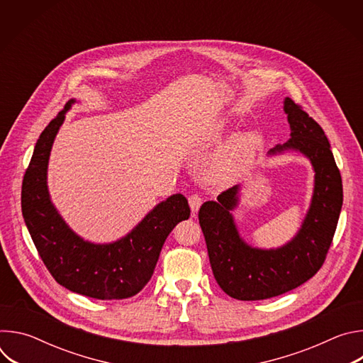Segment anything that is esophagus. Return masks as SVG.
<instances>
[{
  "instance_id": "34e87169",
  "label": "esophagus",
  "mask_w": 363,
  "mask_h": 363,
  "mask_svg": "<svg viewBox=\"0 0 363 363\" xmlns=\"http://www.w3.org/2000/svg\"><path fill=\"white\" fill-rule=\"evenodd\" d=\"M188 202H189V206H191V211L195 214L199 210V206L202 203V199H201V196L198 194H194V195H191L188 198Z\"/></svg>"
}]
</instances>
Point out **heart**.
<instances>
[{"label":"heart","instance_id":"heart-1","mask_svg":"<svg viewBox=\"0 0 363 363\" xmlns=\"http://www.w3.org/2000/svg\"><path fill=\"white\" fill-rule=\"evenodd\" d=\"M220 132L211 133L210 140L216 142ZM262 145V136L255 130H242L233 136L206 167L205 178L213 185H227L240 178L251 165Z\"/></svg>","mask_w":363,"mask_h":363}]
</instances>
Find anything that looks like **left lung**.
Segmentation results:
<instances>
[{"mask_svg": "<svg viewBox=\"0 0 363 363\" xmlns=\"http://www.w3.org/2000/svg\"><path fill=\"white\" fill-rule=\"evenodd\" d=\"M290 139L269 155L296 150L312 162L315 188L310 208L298 233L279 248H255L238 234L231 211L238 203L235 185L201 205L198 218L202 228L214 277L218 286L237 300H264L287 293L323 266L339 221L343 188L330 143L320 125L300 105L284 99Z\"/></svg>", "mask_w": 363, "mask_h": 363, "instance_id": "left-lung-1", "label": "left lung"}]
</instances>
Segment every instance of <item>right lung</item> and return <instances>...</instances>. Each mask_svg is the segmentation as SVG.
I'll use <instances>...</instances> for the list:
<instances>
[{
	"instance_id": "1",
	"label": "right lung",
	"mask_w": 363,
	"mask_h": 363,
	"mask_svg": "<svg viewBox=\"0 0 363 363\" xmlns=\"http://www.w3.org/2000/svg\"><path fill=\"white\" fill-rule=\"evenodd\" d=\"M73 103L74 99L66 103L35 143L23 179V217L43 263L59 284L99 300L128 298L147 284L167 237L189 218L191 210L182 194H174L115 242L94 244L79 237L56 210L47 188L51 146Z\"/></svg>"
}]
</instances>
